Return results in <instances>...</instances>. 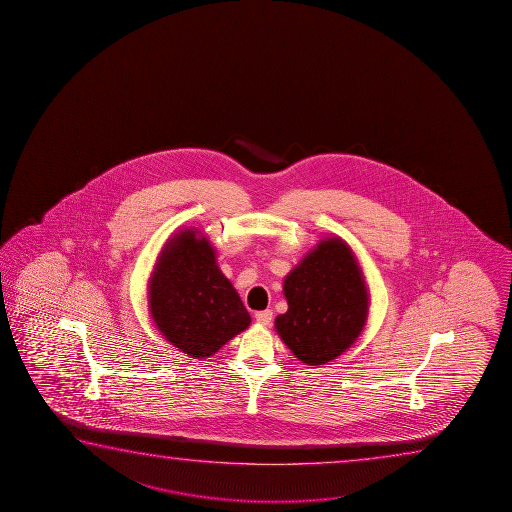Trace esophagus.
<instances>
[{
  "mask_svg": "<svg viewBox=\"0 0 512 512\" xmlns=\"http://www.w3.org/2000/svg\"><path fill=\"white\" fill-rule=\"evenodd\" d=\"M255 320H257L260 325H269V323L273 322V311H271V309L257 311V313H255Z\"/></svg>",
  "mask_w": 512,
  "mask_h": 512,
  "instance_id": "obj_1",
  "label": "esophagus"
}]
</instances>
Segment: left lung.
<instances>
[{
    "label": "left lung",
    "mask_w": 512,
    "mask_h": 512,
    "mask_svg": "<svg viewBox=\"0 0 512 512\" xmlns=\"http://www.w3.org/2000/svg\"><path fill=\"white\" fill-rule=\"evenodd\" d=\"M285 315L274 327L306 365L327 364L362 334L369 294L357 257L341 238L322 239L283 283Z\"/></svg>",
    "instance_id": "obj_1"
}]
</instances>
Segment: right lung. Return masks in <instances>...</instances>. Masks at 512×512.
Here are the masks:
<instances>
[{
    "mask_svg": "<svg viewBox=\"0 0 512 512\" xmlns=\"http://www.w3.org/2000/svg\"><path fill=\"white\" fill-rule=\"evenodd\" d=\"M148 308L162 336L192 358L211 357L252 322L218 269L215 248L196 229L178 232L162 248Z\"/></svg>",
    "mask_w": 512,
    "mask_h": 512,
    "instance_id": "1",
    "label": "right lung"
}]
</instances>
